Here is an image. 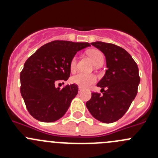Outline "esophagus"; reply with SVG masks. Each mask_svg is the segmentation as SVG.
I'll return each instance as SVG.
<instances>
[{
  "instance_id": "1",
  "label": "esophagus",
  "mask_w": 158,
  "mask_h": 158,
  "mask_svg": "<svg viewBox=\"0 0 158 158\" xmlns=\"http://www.w3.org/2000/svg\"><path fill=\"white\" fill-rule=\"evenodd\" d=\"M82 91V89L81 87H79V92H81Z\"/></svg>"
}]
</instances>
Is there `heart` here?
<instances>
[{
  "label": "heart",
  "mask_w": 158,
  "mask_h": 158,
  "mask_svg": "<svg viewBox=\"0 0 158 158\" xmlns=\"http://www.w3.org/2000/svg\"><path fill=\"white\" fill-rule=\"evenodd\" d=\"M87 54L91 57L92 62L95 66H102L104 63V54L102 51L97 49H91L87 51ZM77 64V59L73 56L70 60L69 69L72 73L75 72ZM71 82L76 85H79L81 88H87L89 85H92L96 81V77L92 74H85L83 73H79L75 76H72Z\"/></svg>",
  "instance_id": "heart-1"
}]
</instances>
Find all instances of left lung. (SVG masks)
Here are the masks:
<instances>
[{
    "label": "left lung",
    "mask_w": 158,
    "mask_h": 158,
    "mask_svg": "<svg viewBox=\"0 0 158 158\" xmlns=\"http://www.w3.org/2000/svg\"><path fill=\"white\" fill-rule=\"evenodd\" d=\"M91 44L106 56L108 69L97 84L102 88V95L92 92V98L85 105L97 120L112 123L126 113L138 93L140 82L138 65L131 56L118 46L99 41Z\"/></svg>",
    "instance_id": "8db88e82"
}]
</instances>
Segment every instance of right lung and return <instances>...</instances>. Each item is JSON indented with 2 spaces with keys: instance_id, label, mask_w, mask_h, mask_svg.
I'll return each instance as SVG.
<instances>
[{
  "instance_id": "right-lung-1",
  "label": "right lung",
  "mask_w": 158,
  "mask_h": 158,
  "mask_svg": "<svg viewBox=\"0 0 158 158\" xmlns=\"http://www.w3.org/2000/svg\"><path fill=\"white\" fill-rule=\"evenodd\" d=\"M89 43L54 40L39 48L25 62L20 73V93L28 111L43 122L63 117L78 93V85L56 88L55 82L70 76V60Z\"/></svg>"
}]
</instances>
